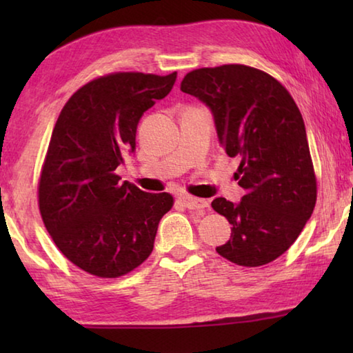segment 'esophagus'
<instances>
[{
    "label": "esophagus",
    "instance_id": "obj_1",
    "mask_svg": "<svg viewBox=\"0 0 353 353\" xmlns=\"http://www.w3.org/2000/svg\"><path fill=\"white\" fill-rule=\"evenodd\" d=\"M182 201L188 210H204L205 207H208V201L193 198V196H182Z\"/></svg>",
    "mask_w": 353,
    "mask_h": 353
}]
</instances>
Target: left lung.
<instances>
[{
    "mask_svg": "<svg viewBox=\"0 0 353 353\" xmlns=\"http://www.w3.org/2000/svg\"><path fill=\"white\" fill-rule=\"evenodd\" d=\"M181 90L210 109L219 145L240 157V202L213 199L232 224L216 252L240 266H261L288 250L316 204L305 124L288 90L265 71L223 65L188 73Z\"/></svg>",
    "mask_w": 353,
    "mask_h": 353,
    "instance_id": "left-lung-1",
    "label": "left lung"
}]
</instances>
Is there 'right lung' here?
Segmentation results:
<instances>
[{
	"instance_id": "1",
	"label": "right lung",
	"mask_w": 353,
	"mask_h": 353,
	"mask_svg": "<svg viewBox=\"0 0 353 353\" xmlns=\"http://www.w3.org/2000/svg\"><path fill=\"white\" fill-rule=\"evenodd\" d=\"M177 73H115L79 88L57 118L39 183L46 230L67 259L88 274L115 279L154 249L168 193H146L115 171L135 151L148 109L171 92Z\"/></svg>"
}]
</instances>
